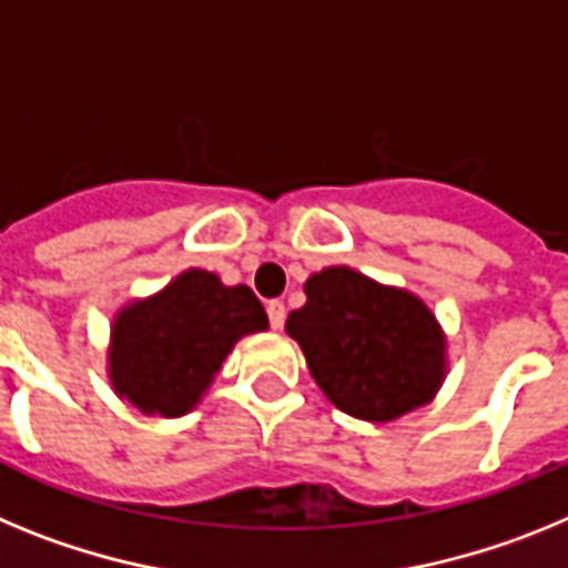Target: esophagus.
Returning <instances> with one entry per match:
<instances>
[{
	"label": "esophagus",
	"instance_id": "34e87169",
	"mask_svg": "<svg viewBox=\"0 0 568 568\" xmlns=\"http://www.w3.org/2000/svg\"><path fill=\"white\" fill-rule=\"evenodd\" d=\"M267 315H270V324H273V329H281L284 327V318H287V310H284V301L273 298L267 304Z\"/></svg>",
	"mask_w": 568,
	"mask_h": 568
}]
</instances>
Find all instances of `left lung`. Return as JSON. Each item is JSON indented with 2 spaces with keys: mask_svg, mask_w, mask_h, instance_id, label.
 <instances>
[{
  "mask_svg": "<svg viewBox=\"0 0 568 568\" xmlns=\"http://www.w3.org/2000/svg\"><path fill=\"white\" fill-rule=\"evenodd\" d=\"M307 304L287 315L310 375L341 413L386 424L420 409L446 378V333L404 287L335 264L304 281Z\"/></svg>",
  "mask_w": 568,
  "mask_h": 568,
  "instance_id": "1",
  "label": "left lung"
}]
</instances>
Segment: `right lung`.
I'll use <instances>...</instances> for the list:
<instances>
[{"mask_svg": "<svg viewBox=\"0 0 568 568\" xmlns=\"http://www.w3.org/2000/svg\"><path fill=\"white\" fill-rule=\"evenodd\" d=\"M267 327L247 284L227 287L210 270L190 267L113 315L110 386L142 415L179 418L202 404L233 346Z\"/></svg>", "mask_w": 568, "mask_h": 568, "instance_id": "1", "label": "right lung"}]
</instances>
